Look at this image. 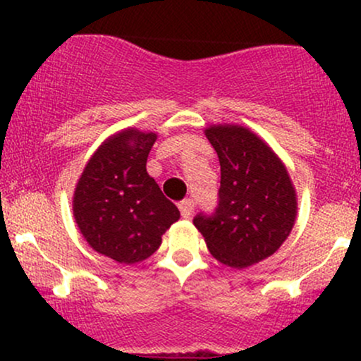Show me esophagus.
Listing matches in <instances>:
<instances>
[{
  "label": "esophagus",
  "instance_id": "obj_1",
  "mask_svg": "<svg viewBox=\"0 0 361 361\" xmlns=\"http://www.w3.org/2000/svg\"><path fill=\"white\" fill-rule=\"evenodd\" d=\"M178 209H180V212L185 219H188L195 210V202L192 200V198H185V200H181L180 204H178Z\"/></svg>",
  "mask_w": 361,
  "mask_h": 361
}]
</instances>
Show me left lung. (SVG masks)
<instances>
[{
  "instance_id": "8db88e82",
  "label": "left lung",
  "mask_w": 361,
  "mask_h": 361,
  "mask_svg": "<svg viewBox=\"0 0 361 361\" xmlns=\"http://www.w3.org/2000/svg\"><path fill=\"white\" fill-rule=\"evenodd\" d=\"M221 163L217 207L195 215L214 258L246 268L273 255L295 222V190L275 152L247 128L205 130Z\"/></svg>"
}]
</instances>
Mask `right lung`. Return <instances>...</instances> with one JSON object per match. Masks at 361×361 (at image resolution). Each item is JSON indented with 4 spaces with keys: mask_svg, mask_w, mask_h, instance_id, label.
Instances as JSON below:
<instances>
[{
    "mask_svg": "<svg viewBox=\"0 0 361 361\" xmlns=\"http://www.w3.org/2000/svg\"><path fill=\"white\" fill-rule=\"evenodd\" d=\"M156 134L134 130L106 140L94 152L74 192V219L94 251L123 264L149 258L161 235L180 219L146 163Z\"/></svg>",
    "mask_w": 361,
    "mask_h": 361,
    "instance_id": "1",
    "label": "right lung"
}]
</instances>
